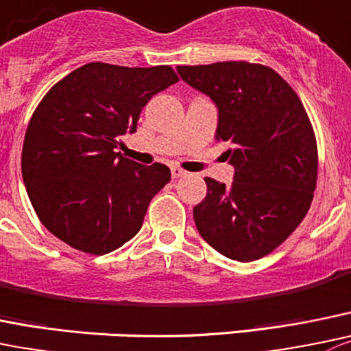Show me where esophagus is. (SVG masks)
<instances>
[{
	"mask_svg": "<svg viewBox=\"0 0 351 351\" xmlns=\"http://www.w3.org/2000/svg\"><path fill=\"white\" fill-rule=\"evenodd\" d=\"M186 171H183L182 168H171V176L173 178H182V176H185Z\"/></svg>",
	"mask_w": 351,
	"mask_h": 351,
	"instance_id": "obj_1",
	"label": "esophagus"
}]
</instances>
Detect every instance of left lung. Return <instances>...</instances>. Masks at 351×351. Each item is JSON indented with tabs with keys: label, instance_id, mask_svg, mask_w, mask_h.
Returning a JSON list of instances; mask_svg holds the SVG:
<instances>
[{
	"label": "left lung",
	"instance_id": "left-lung-1",
	"mask_svg": "<svg viewBox=\"0 0 351 351\" xmlns=\"http://www.w3.org/2000/svg\"><path fill=\"white\" fill-rule=\"evenodd\" d=\"M216 103V138L230 142L231 186L206 178L193 207L200 237L219 254L250 262L280 247L304 221L317 183V142L300 97L269 66L223 61L178 66Z\"/></svg>",
	"mask_w": 351,
	"mask_h": 351
}]
</instances>
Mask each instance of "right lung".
Wrapping results in <instances>:
<instances>
[{"label":"right lung","mask_w":351,"mask_h":351,"mask_svg":"<svg viewBox=\"0 0 351 351\" xmlns=\"http://www.w3.org/2000/svg\"><path fill=\"white\" fill-rule=\"evenodd\" d=\"M176 82L168 64L96 61L47 90L27 127L22 176L37 217L54 237L103 255L138 233L171 171L161 162L138 165L114 149L137 130L149 99Z\"/></svg>","instance_id":"add662e5"}]
</instances>
